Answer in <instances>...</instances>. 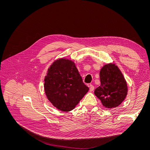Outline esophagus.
<instances>
[{"mask_svg": "<svg viewBox=\"0 0 150 150\" xmlns=\"http://www.w3.org/2000/svg\"><path fill=\"white\" fill-rule=\"evenodd\" d=\"M94 89V87L93 85H89V91L93 92Z\"/></svg>", "mask_w": 150, "mask_h": 150, "instance_id": "obj_1", "label": "esophagus"}]
</instances>
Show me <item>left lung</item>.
Masks as SVG:
<instances>
[{"mask_svg":"<svg viewBox=\"0 0 150 150\" xmlns=\"http://www.w3.org/2000/svg\"><path fill=\"white\" fill-rule=\"evenodd\" d=\"M99 75L101 85L95 89L94 94L104 107H117L128 94V86L121 71L115 64L110 63L101 68Z\"/></svg>","mask_w":150,"mask_h":150,"instance_id":"1","label":"left lung"}]
</instances>
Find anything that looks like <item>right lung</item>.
I'll use <instances>...</instances> for the list:
<instances>
[{
    "label": "right lung",
    "mask_w": 150,
    "mask_h": 150,
    "mask_svg": "<svg viewBox=\"0 0 150 150\" xmlns=\"http://www.w3.org/2000/svg\"><path fill=\"white\" fill-rule=\"evenodd\" d=\"M44 88L48 100L64 112L74 109L89 91L74 61L66 58L58 59L49 67Z\"/></svg>",
    "instance_id": "1"
}]
</instances>
